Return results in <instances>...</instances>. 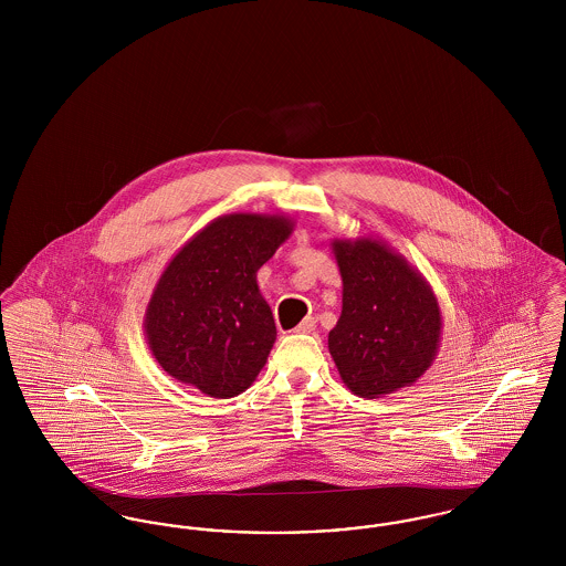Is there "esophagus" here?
I'll use <instances>...</instances> for the list:
<instances>
[{
	"instance_id": "obj_1",
	"label": "esophagus",
	"mask_w": 566,
	"mask_h": 566,
	"mask_svg": "<svg viewBox=\"0 0 566 566\" xmlns=\"http://www.w3.org/2000/svg\"><path fill=\"white\" fill-rule=\"evenodd\" d=\"M314 328H316V321L314 318H305L303 323L296 326L295 333H312Z\"/></svg>"
}]
</instances>
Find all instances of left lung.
<instances>
[{
  "label": "left lung",
  "mask_w": 566,
  "mask_h": 566,
  "mask_svg": "<svg viewBox=\"0 0 566 566\" xmlns=\"http://www.w3.org/2000/svg\"><path fill=\"white\" fill-rule=\"evenodd\" d=\"M342 316L328 352L342 381L363 399L416 384L441 344V307L427 277L377 238H333Z\"/></svg>",
  "instance_id": "8db88e82"
}]
</instances>
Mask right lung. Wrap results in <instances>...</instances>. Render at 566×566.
I'll return each instance as SVG.
<instances>
[{"label": "right lung", "mask_w": 566, "mask_h": 566, "mask_svg": "<svg viewBox=\"0 0 566 566\" xmlns=\"http://www.w3.org/2000/svg\"><path fill=\"white\" fill-rule=\"evenodd\" d=\"M293 231L289 216L233 212L208 222L171 256L144 314L148 348L167 376L212 399L252 386L275 344L256 271Z\"/></svg>", "instance_id": "obj_1"}]
</instances>
